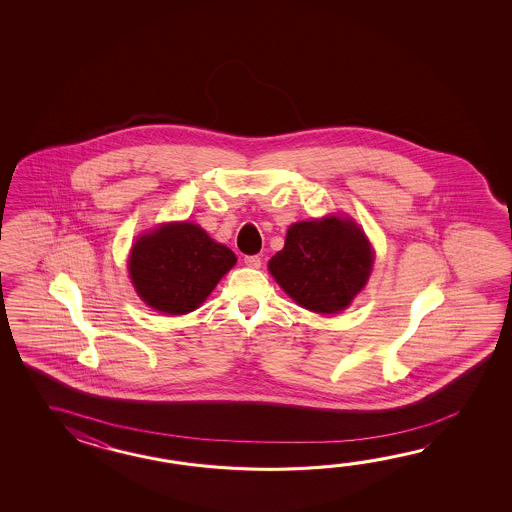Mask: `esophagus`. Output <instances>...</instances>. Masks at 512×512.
<instances>
[{
	"mask_svg": "<svg viewBox=\"0 0 512 512\" xmlns=\"http://www.w3.org/2000/svg\"><path fill=\"white\" fill-rule=\"evenodd\" d=\"M243 263H245L247 267H251V269H260L261 258L260 256H245Z\"/></svg>",
	"mask_w": 512,
	"mask_h": 512,
	"instance_id": "34e87169",
	"label": "esophagus"
}]
</instances>
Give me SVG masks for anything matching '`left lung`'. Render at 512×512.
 <instances>
[{"label":"left lung","instance_id":"1","mask_svg":"<svg viewBox=\"0 0 512 512\" xmlns=\"http://www.w3.org/2000/svg\"><path fill=\"white\" fill-rule=\"evenodd\" d=\"M370 243L348 219L294 223L269 271L294 302L315 313H338L368 282Z\"/></svg>","mask_w":512,"mask_h":512}]
</instances>
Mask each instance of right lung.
<instances>
[{
  "instance_id": "1",
  "label": "right lung",
  "mask_w": 512,
  "mask_h": 512,
  "mask_svg": "<svg viewBox=\"0 0 512 512\" xmlns=\"http://www.w3.org/2000/svg\"><path fill=\"white\" fill-rule=\"evenodd\" d=\"M234 263V252L210 240L201 227L170 223L135 241L130 276L155 311L185 315L205 302Z\"/></svg>"
}]
</instances>
